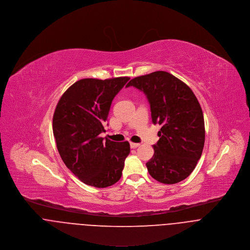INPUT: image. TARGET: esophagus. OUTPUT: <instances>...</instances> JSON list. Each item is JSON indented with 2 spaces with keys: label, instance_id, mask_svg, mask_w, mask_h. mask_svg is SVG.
<instances>
[{
  "label": "esophagus",
  "instance_id": "esophagus-1",
  "mask_svg": "<svg viewBox=\"0 0 250 250\" xmlns=\"http://www.w3.org/2000/svg\"><path fill=\"white\" fill-rule=\"evenodd\" d=\"M139 146H140L139 143H132V142H130V148H131V149H136V148L139 147Z\"/></svg>",
  "mask_w": 250,
  "mask_h": 250
}]
</instances>
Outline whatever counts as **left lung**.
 <instances>
[{
  "label": "left lung",
  "instance_id": "left-lung-1",
  "mask_svg": "<svg viewBox=\"0 0 250 250\" xmlns=\"http://www.w3.org/2000/svg\"><path fill=\"white\" fill-rule=\"evenodd\" d=\"M149 100L152 123L161 125L154 153L146 163L159 183L184 181L195 169L205 144V123L199 101L191 89L166 71H154L129 81Z\"/></svg>",
  "mask_w": 250,
  "mask_h": 250
}]
</instances>
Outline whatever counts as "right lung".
Returning a JSON list of instances; mask_svg holds the SVG:
<instances>
[{
	"mask_svg": "<svg viewBox=\"0 0 250 250\" xmlns=\"http://www.w3.org/2000/svg\"><path fill=\"white\" fill-rule=\"evenodd\" d=\"M129 79H81L56 106L53 133L58 151L65 166L88 186L107 188L122 177L129 143L104 141L100 133L105 132L112 100Z\"/></svg>",
	"mask_w": 250,
	"mask_h": 250,
	"instance_id": "right-lung-1",
	"label": "right lung"
}]
</instances>
